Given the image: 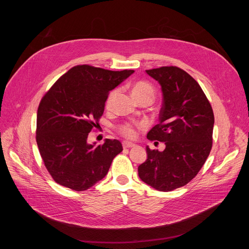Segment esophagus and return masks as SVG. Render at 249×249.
<instances>
[{
  "instance_id": "obj_1",
  "label": "esophagus",
  "mask_w": 249,
  "mask_h": 249,
  "mask_svg": "<svg viewBox=\"0 0 249 249\" xmlns=\"http://www.w3.org/2000/svg\"><path fill=\"white\" fill-rule=\"evenodd\" d=\"M122 145H123V148H124V149H128V148H134V147L136 146L135 144L131 143V142H127V141H124L123 143H122Z\"/></svg>"
}]
</instances>
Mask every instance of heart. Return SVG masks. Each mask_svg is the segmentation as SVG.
I'll use <instances>...</instances> for the list:
<instances>
[{"label":"heart","instance_id":"obj_1","mask_svg":"<svg viewBox=\"0 0 249 249\" xmlns=\"http://www.w3.org/2000/svg\"><path fill=\"white\" fill-rule=\"evenodd\" d=\"M118 92H119L118 89H114L109 93L105 102L106 108L109 109L112 107ZM131 92L137 101L142 98H150L153 100L155 95V89L152 85H150L147 82H138L132 87ZM139 127H142V125H133V124L127 123V124L121 125L119 127V131L124 137L128 139H134L137 136V128Z\"/></svg>","mask_w":249,"mask_h":249}]
</instances>
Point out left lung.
<instances>
[{
	"label": "left lung",
	"mask_w": 249,
	"mask_h": 249,
	"mask_svg": "<svg viewBox=\"0 0 249 249\" xmlns=\"http://www.w3.org/2000/svg\"><path fill=\"white\" fill-rule=\"evenodd\" d=\"M146 73L162 91L160 123L147 135L164 142L165 149L147 150L138 173L153 188L168 192L186 185L197 175L212 149L214 113L199 84L177 67H160Z\"/></svg>",
	"instance_id": "left-lung-1"
}]
</instances>
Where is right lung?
<instances>
[{
  "mask_svg": "<svg viewBox=\"0 0 249 249\" xmlns=\"http://www.w3.org/2000/svg\"><path fill=\"white\" fill-rule=\"evenodd\" d=\"M134 73L89 65L69 70L40 101L36 142L53 179L70 189L85 191L107 174L122 152L118 140L89 144V133L98 126L109 91Z\"/></svg>",
  "mask_w": 249,
  "mask_h": 249,
  "instance_id": "1",
  "label": "right lung"
}]
</instances>
